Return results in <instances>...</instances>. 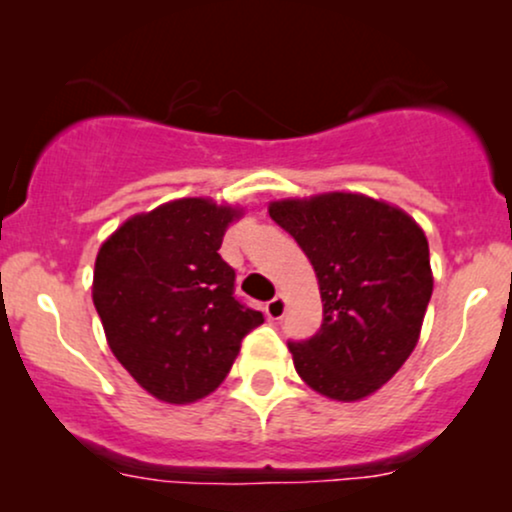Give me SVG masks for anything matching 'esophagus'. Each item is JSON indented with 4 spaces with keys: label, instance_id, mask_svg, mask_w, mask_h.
Instances as JSON below:
<instances>
[{
    "label": "esophagus",
    "instance_id": "esophagus-1",
    "mask_svg": "<svg viewBox=\"0 0 512 512\" xmlns=\"http://www.w3.org/2000/svg\"><path fill=\"white\" fill-rule=\"evenodd\" d=\"M267 315L272 317V320H281V317H284V313H286V301H284V296H274L272 301L267 303Z\"/></svg>",
    "mask_w": 512,
    "mask_h": 512
}]
</instances>
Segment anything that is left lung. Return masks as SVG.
Segmentation results:
<instances>
[{"label":"left lung","instance_id":"obj_1","mask_svg":"<svg viewBox=\"0 0 512 512\" xmlns=\"http://www.w3.org/2000/svg\"><path fill=\"white\" fill-rule=\"evenodd\" d=\"M269 216L320 284V330L289 342L298 375L337 402L373 395L419 342L433 293L424 231L402 209L354 192L281 199Z\"/></svg>","mask_w":512,"mask_h":512}]
</instances>
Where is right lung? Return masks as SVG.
I'll return each mask as SVG.
<instances>
[{"mask_svg": "<svg viewBox=\"0 0 512 512\" xmlns=\"http://www.w3.org/2000/svg\"><path fill=\"white\" fill-rule=\"evenodd\" d=\"M243 211L204 197L127 219L101 245L93 305L117 361L149 395L190 404L223 383L264 317L240 303L219 248Z\"/></svg>", "mask_w": 512, "mask_h": 512, "instance_id": "right-lung-1", "label": "right lung"}]
</instances>
